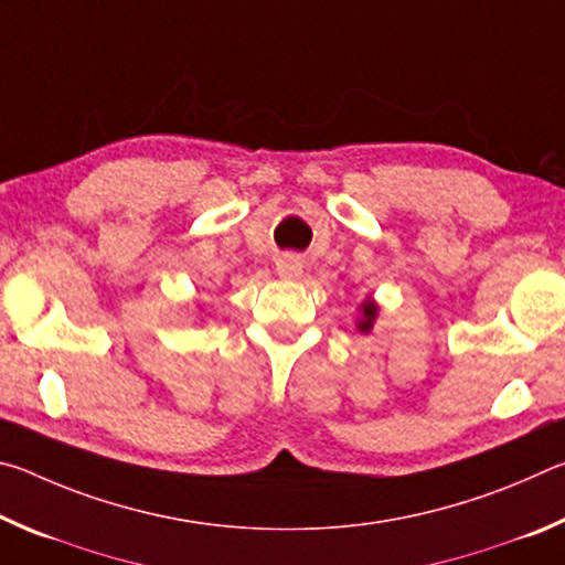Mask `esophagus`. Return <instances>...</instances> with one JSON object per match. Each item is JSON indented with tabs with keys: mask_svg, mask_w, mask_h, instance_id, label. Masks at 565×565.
Here are the masks:
<instances>
[{
	"mask_svg": "<svg viewBox=\"0 0 565 565\" xmlns=\"http://www.w3.org/2000/svg\"><path fill=\"white\" fill-rule=\"evenodd\" d=\"M276 274H279L281 279H299V276L303 274V262L299 259V256L286 254L279 262H276Z\"/></svg>",
	"mask_w": 565,
	"mask_h": 565,
	"instance_id": "34e87169",
	"label": "esophagus"
}]
</instances>
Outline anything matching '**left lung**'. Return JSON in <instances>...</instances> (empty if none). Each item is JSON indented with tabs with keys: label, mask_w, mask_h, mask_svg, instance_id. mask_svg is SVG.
<instances>
[{
	"label": "left lung",
	"mask_w": 565,
	"mask_h": 565,
	"mask_svg": "<svg viewBox=\"0 0 565 565\" xmlns=\"http://www.w3.org/2000/svg\"><path fill=\"white\" fill-rule=\"evenodd\" d=\"M363 309V319H361V323H359V329L361 331H369L371 327H374V319H376V306L371 303V301H366L361 306Z\"/></svg>",
	"instance_id": "left-lung-1"
}]
</instances>
